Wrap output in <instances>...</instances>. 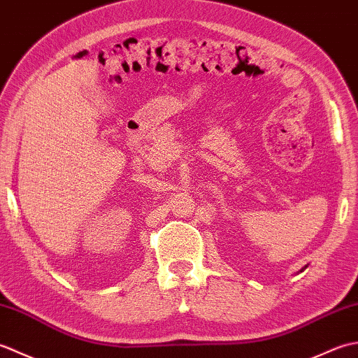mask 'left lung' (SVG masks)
<instances>
[{
  "label": "left lung",
  "mask_w": 358,
  "mask_h": 358,
  "mask_svg": "<svg viewBox=\"0 0 358 358\" xmlns=\"http://www.w3.org/2000/svg\"><path fill=\"white\" fill-rule=\"evenodd\" d=\"M301 271H303V269H301Z\"/></svg>",
  "instance_id": "1"
}]
</instances>
